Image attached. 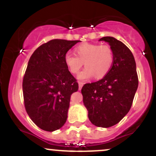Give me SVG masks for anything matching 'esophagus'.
Returning a JSON list of instances; mask_svg holds the SVG:
<instances>
[{
	"label": "esophagus",
	"instance_id": "1",
	"mask_svg": "<svg viewBox=\"0 0 156 156\" xmlns=\"http://www.w3.org/2000/svg\"><path fill=\"white\" fill-rule=\"evenodd\" d=\"M83 85H84V83L81 82V81H79V82H78V86H79V87H78V89L81 90V88H82Z\"/></svg>",
	"mask_w": 156,
	"mask_h": 156
}]
</instances>
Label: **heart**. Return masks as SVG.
I'll list each match as a JSON object with an SVG mask.
<instances>
[{
    "mask_svg": "<svg viewBox=\"0 0 156 156\" xmlns=\"http://www.w3.org/2000/svg\"><path fill=\"white\" fill-rule=\"evenodd\" d=\"M75 55L67 53L64 60L67 68L72 75H77L82 68H86L80 73V80H88L95 76L102 78L106 76L114 62V53L108 45L84 43L75 48Z\"/></svg>",
    "mask_w": 156,
    "mask_h": 156,
    "instance_id": "b5f03b06",
    "label": "heart"
}]
</instances>
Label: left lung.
<instances>
[{
    "instance_id": "8db88e82",
    "label": "left lung",
    "mask_w": 156,
    "mask_h": 156,
    "mask_svg": "<svg viewBox=\"0 0 156 156\" xmlns=\"http://www.w3.org/2000/svg\"><path fill=\"white\" fill-rule=\"evenodd\" d=\"M114 53V62L105 77L83 86V102L88 118L97 127H109L119 123L133 103L138 87L134 57L125 44L113 37H103Z\"/></svg>"
}]
</instances>
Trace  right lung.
Masks as SVG:
<instances>
[{"label": "right lung", "mask_w": 156, "mask_h": 156, "mask_svg": "<svg viewBox=\"0 0 156 156\" xmlns=\"http://www.w3.org/2000/svg\"><path fill=\"white\" fill-rule=\"evenodd\" d=\"M78 41H49L34 50L28 62L23 81L25 108L42 130H58L66 122L71 95L78 84L64 57Z\"/></svg>", "instance_id": "1"}]
</instances>
